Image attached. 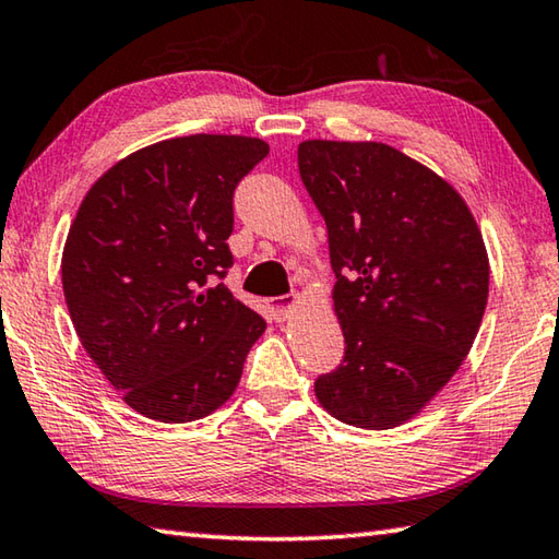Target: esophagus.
<instances>
[{
	"instance_id": "obj_1",
	"label": "esophagus",
	"mask_w": 559,
	"mask_h": 559,
	"mask_svg": "<svg viewBox=\"0 0 559 559\" xmlns=\"http://www.w3.org/2000/svg\"><path fill=\"white\" fill-rule=\"evenodd\" d=\"M297 301H299V295H295V292H292V295H285V297L270 299V317L274 321H285L292 314V309L297 307Z\"/></svg>"
}]
</instances>
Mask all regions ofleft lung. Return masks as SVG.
I'll return each mask as SVG.
<instances>
[{"mask_svg": "<svg viewBox=\"0 0 559 559\" xmlns=\"http://www.w3.org/2000/svg\"><path fill=\"white\" fill-rule=\"evenodd\" d=\"M297 156L326 221L346 341L317 397L346 425L397 427L474 344L488 299L484 238L462 195L393 146L309 140Z\"/></svg>", "mask_w": 559, "mask_h": 559, "instance_id": "1", "label": "left lung"}]
</instances>
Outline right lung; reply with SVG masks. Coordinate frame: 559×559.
Segmentation results:
<instances>
[{
    "instance_id": "add662e5",
    "label": "right lung",
    "mask_w": 559,
    "mask_h": 559,
    "mask_svg": "<svg viewBox=\"0 0 559 559\" xmlns=\"http://www.w3.org/2000/svg\"><path fill=\"white\" fill-rule=\"evenodd\" d=\"M267 152L235 134L156 142L105 171L78 209L61 260L68 314L144 417L179 425L218 409L267 326L223 285L233 193Z\"/></svg>"
}]
</instances>
